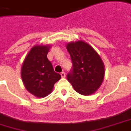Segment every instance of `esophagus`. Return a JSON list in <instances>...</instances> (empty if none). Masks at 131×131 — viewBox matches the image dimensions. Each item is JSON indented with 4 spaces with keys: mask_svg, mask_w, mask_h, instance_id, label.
<instances>
[{
    "mask_svg": "<svg viewBox=\"0 0 131 131\" xmlns=\"http://www.w3.org/2000/svg\"><path fill=\"white\" fill-rule=\"evenodd\" d=\"M60 75H61V77L62 78L65 77V76H66V73H65V72H63H63H61V73H60Z\"/></svg>",
    "mask_w": 131,
    "mask_h": 131,
    "instance_id": "1",
    "label": "esophagus"
}]
</instances>
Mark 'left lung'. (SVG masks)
Masks as SVG:
<instances>
[{"mask_svg":"<svg viewBox=\"0 0 131 131\" xmlns=\"http://www.w3.org/2000/svg\"><path fill=\"white\" fill-rule=\"evenodd\" d=\"M72 68L67 74L68 81L75 91L89 95L98 90L104 78V65L98 54L83 41L68 43Z\"/></svg>","mask_w":131,"mask_h":131,"instance_id":"left-lung-1","label":"left lung"}]
</instances>
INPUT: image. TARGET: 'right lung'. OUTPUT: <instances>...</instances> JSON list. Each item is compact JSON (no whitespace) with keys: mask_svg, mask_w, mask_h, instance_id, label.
Masks as SVG:
<instances>
[{"mask_svg":"<svg viewBox=\"0 0 131 131\" xmlns=\"http://www.w3.org/2000/svg\"><path fill=\"white\" fill-rule=\"evenodd\" d=\"M50 47L36 46L31 48L24 60L21 77L26 89L38 98L50 94L60 75L54 71L47 55Z\"/></svg>","mask_w":131,"mask_h":131,"instance_id":"add662e5","label":"right lung"}]
</instances>
